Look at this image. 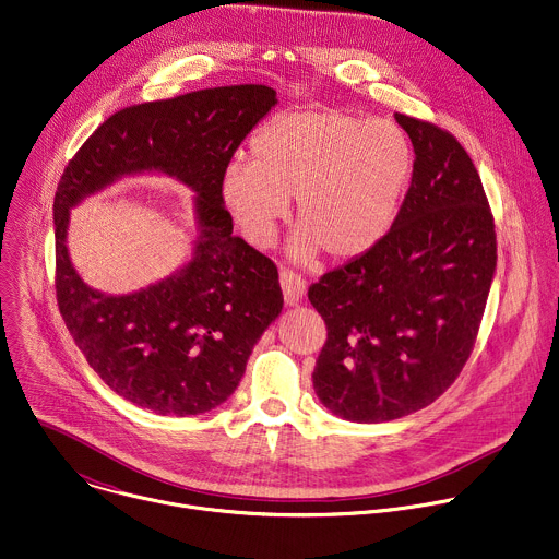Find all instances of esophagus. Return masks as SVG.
<instances>
[{
	"label": "esophagus",
	"mask_w": 559,
	"mask_h": 559,
	"mask_svg": "<svg viewBox=\"0 0 559 559\" xmlns=\"http://www.w3.org/2000/svg\"><path fill=\"white\" fill-rule=\"evenodd\" d=\"M281 287H283V296H285V302L287 305H298L305 296V281L292 272V270H281Z\"/></svg>",
	"instance_id": "esophagus-1"
}]
</instances>
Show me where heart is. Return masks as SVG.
<instances>
[{"label":"heart","instance_id":"b5f03b06","mask_svg":"<svg viewBox=\"0 0 559 559\" xmlns=\"http://www.w3.org/2000/svg\"><path fill=\"white\" fill-rule=\"evenodd\" d=\"M252 160L222 174V200L243 237L270 246L296 200L292 254L348 261L374 248L392 226L414 171V147L392 121L344 110H296L263 123Z\"/></svg>","mask_w":559,"mask_h":559}]
</instances>
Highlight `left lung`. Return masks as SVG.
<instances>
[{"instance_id":"left-lung-1","label":"left lung","mask_w":559,"mask_h":559,"mask_svg":"<svg viewBox=\"0 0 559 559\" xmlns=\"http://www.w3.org/2000/svg\"><path fill=\"white\" fill-rule=\"evenodd\" d=\"M394 117L416 152L399 215L374 248L309 287L326 324L313 388L353 423L403 418L455 383L497 267L495 217L468 152L431 121Z\"/></svg>"}]
</instances>
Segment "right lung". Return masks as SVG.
<instances>
[{
    "label": "right lung",
    "instance_id": "right-lung-1",
    "mask_svg": "<svg viewBox=\"0 0 559 559\" xmlns=\"http://www.w3.org/2000/svg\"><path fill=\"white\" fill-rule=\"evenodd\" d=\"M276 104L265 84H233L143 102L110 115L67 163L56 195V300L99 379L160 416L222 405L283 309L272 259L233 235L222 174L246 134ZM165 170L191 186L201 237L174 277L128 297L83 285L66 247L68 209L123 173Z\"/></svg>",
    "mask_w": 559,
    "mask_h": 559
}]
</instances>
